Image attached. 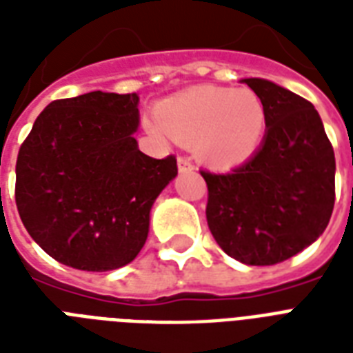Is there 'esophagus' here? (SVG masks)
Listing matches in <instances>:
<instances>
[{
	"instance_id": "34e87169",
	"label": "esophagus",
	"mask_w": 353,
	"mask_h": 353,
	"mask_svg": "<svg viewBox=\"0 0 353 353\" xmlns=\"http://www.w3.org/2000/svg\"><path fill=\"white\" fill-rule=\"evenodd\" d=\"M177 168H179V172L181 174H185V172H192L194 170V165L192 161L188 159V157H177Z\"/></svg>"
}]
</instances>
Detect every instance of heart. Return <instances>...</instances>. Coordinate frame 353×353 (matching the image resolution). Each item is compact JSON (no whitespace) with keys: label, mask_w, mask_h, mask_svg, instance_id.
Here are the masks:
<instances>
[{"label":"heart","mask_w":353,"mask_h":353,"mask_svg":"<svg viewBox=\"0 0 353 353\" xmlns=\"http://www.w3.org/2000/svg\"><path fill=\"white\" fill-rule=\"evenodd\" d=\"M157 132L194 144L201 161L232 168L256 154L268 130V112L249 88H196L159 106Z\"/></svg>","instance_id":"heart-1"}]
</instances>
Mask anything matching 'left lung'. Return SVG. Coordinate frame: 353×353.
I'll return each instance as SVG.
<instances>
[{
    "label": "left lung",
    "instance_id": "8db88e82",
    "mask_svg": "<svg viewBox=\"0 0 353 353\" xmlns=\"http://www.w3.org/2000/svg\"><path fill=\"white\" fill-rule=\"evenodd\" d=\"M265 104L262 146L229 174L201 170L207 223L247 265L295 256L323 234L335 203V155L312 102L263 79H243Z\"/></svg>",
    "mask_w": 353,
    "mask_h": 353
}]
</instances>
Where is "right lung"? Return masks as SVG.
Wrapping results in <instances>:
<instances>
[{
    "instance_id": "add662e5",
    "label": "right lung",
    "mask_w": 353,
    "mask_h": 353,
    "mask_svg": "<svg viewBox=\"0 0 353 353\" xmlns=\"http://www.w3.org/2000/svg\"><path fill=\"white\" fill-rule=\"evenodd\" d=\"M137 93L51 102L16 161V207L30 238L57 262L112 271L137 256L150 210L177 176L174 155L143 154Z\"/></svg>"
}]
</instances>
